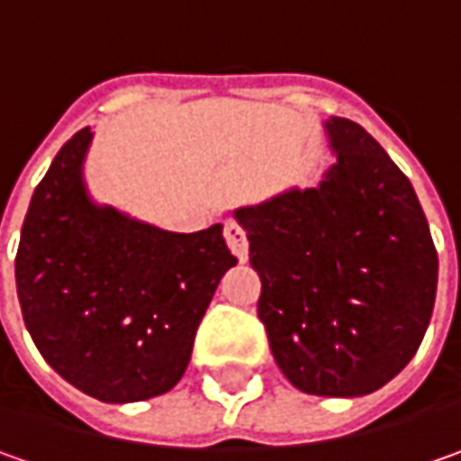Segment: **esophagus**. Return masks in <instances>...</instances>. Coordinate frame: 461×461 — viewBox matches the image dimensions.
<instances>
[{"label":"esophagus","mask_w":461,"mask_h":461,"mask_svg":"<svg viewBox=\"0 0 461 461\" xmlns=\"http://www.w3.org/2000/svg\"><path fill=\"white\" fill-rule=\"evenodd\" d=\"M224 240H227L230 250L245 263L248 260V234H245V230L237 221H227L224 224Z\"/></svg>","instance_id":"esophagus-1"}]
</instances>
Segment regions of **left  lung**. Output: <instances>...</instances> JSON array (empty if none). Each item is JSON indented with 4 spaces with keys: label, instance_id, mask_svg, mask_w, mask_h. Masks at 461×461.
Segmentation results:
<instances>
[{
    "label": "left lung",
    "instance_id": "left-lung-1",
    "mask_svg": "<svg viewBox=\"0 0 461 461\" xmlns=\"http://www.w3.org/2000/svg\"><path fill=\"white\" fill-rule=\"evenodd\" d=\"M317 188L234 216L260 276L258 317L296 390L358 397L408 366L429 328L438 258L411 180L348 118L325 123Z\"/></svg>",
    "mask_w": 461,
    "mask_h": 461
}]
</instances>
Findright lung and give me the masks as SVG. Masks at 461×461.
Returning a JSON list of instances; mask_svg holds the SVG:
<instances>
[{
	"mask_svg": "<svg viewBox=\"0 0 461 461\" xmlns=\"http://www.w3.org/2000/svg\"><path fill=\"white\" fill-rule=\"evenodd\" d=\"M92 131L53 157L14 258L25 328L69 384L103 402L170 392L221 276L237 263L221 224L175 234L95 206L82 162Z\"/></svg>",
	"mask_w": 461,
	"mask_h": 461,
	"instance_id": "obj_1",
	"label": "right lung"
}]
</instances>
